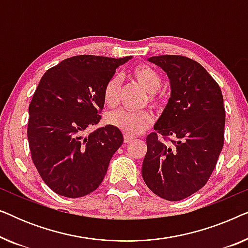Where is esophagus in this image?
I'll use <instances>...</instances> for the list:
<instances>
[{
	"mask_svg": "<svg viewBox=\"0 0 248 248\" xmlns=\"http://www.w3.org/2000/svg\"><path fill=\"white\" fill-rule=\"evenodd\" d=\"M133 137L132 135H128V134H124V142L125 143H127V142H131L132 140H133Z\"/></svg>",
	"mask_w": 248,
	"mask_h": 248,
	"instance_id": "1",
	"label": "esophagus"
}]
</instances>
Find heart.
<instances>
[{
  "instance_id": "b5f03b06",
  "label": "heart",
  "mask_w": 248,
  "mask_h": 248,
  "mask_svg": "<svg viewBox=\"0 0 248 248\" xmlns=\"http://www.w3.org/2000/svg\"><path fill=\"white\" fill-rule=\"evenodd\" d=\"M135 79L141 83L148 93H150L149 101L154 106H158L159 99L154 93L160 89L162 80L161 77L155 69L149 65L135 66L132 71ZM121 88V77L114 74L110 77L104 87V101L108 107H115L118 104ZM108 123L120 128L125 134L138 135L151 126L154 123V115L149 110L131 111L126 109H117L108 115Z\"/></svg>"
}]
</instances>
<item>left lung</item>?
I'll use <instances>...</instances> for the list:
<instances>
[{
    "instance_id": "left-lung-1",
    "label": "left lung",
    "mask_w": 248,
    "mask_h": 248,
    "mask_svg": "<svg viewBox=\"0 0 248 248\" xmlns=\"http://www.w3.org/2000/svg\"><path fill=\"white\" fill-rule=\"evenodd\" d=\"M170 81V98L147 137L142 177L168 201H181L206 184L225 141V106L219 84L201 64L186 56L149 57ZM161 135L172 143L164 144ZM172 137V139H169Z\"/></svg>"
}]
</instances>
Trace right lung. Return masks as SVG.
Segmentation results:
<instances>
[{"label":"right lung","mask_w":248,"mask_h":248,"mask_svg":"<svg viewBox=\"0 0 248 248\" xmlns=\"http://www.w3.org/2000/svg\"><path fill=\"white\" fill-rule=\"evenodd\" d=\"M131 59L73 56L40 79L29 105L27 135L33 165L57 194L81 198L103 182L123 134L110 124L87 131L101 120L105 84Z\"/></svg>","instance_id":"add662e5"}]
</instances>
